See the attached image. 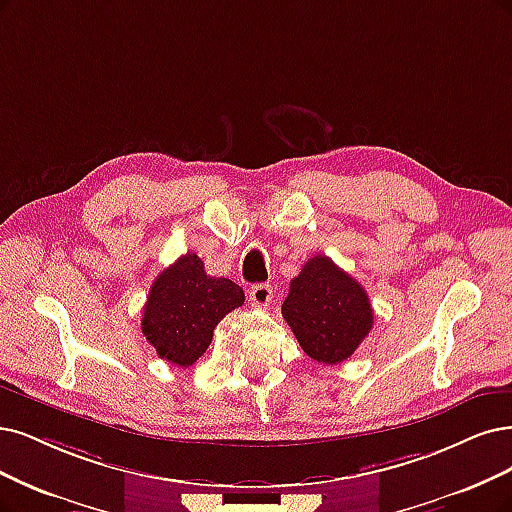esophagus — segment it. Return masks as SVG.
I'll list each match as a JSON object with an SVG mask.
<instances>
[{"mask_svg":"<svg viewBox=\"0 0 512 512\" xmlns=\"http://www.w3.org/2000/svg\"><path fill=\"white\" fill-rule=\"evenodd\" d=\"M273 298V288L269 284H256L250 288V301L256 307H267Z\"/></svg>","mask_w":512,"mask_h":512,"instance_id":"obj_1","label":"esophagus"}]
</instances>
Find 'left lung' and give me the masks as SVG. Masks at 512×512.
Wrapping results in <instances>:
<instances>
[{
	"mask_svg": "<svg viewBox=\"0 0 512 512\" xmlns=\"http://www.w3.org/2000/svg\"><path fill=\"white\" fill-rule=\"evenodd\" d=\"M281 315L305 354L324 364H341L354 354L375 317L364 288L322 254L290 281Z\"/></svg>",
	"mask_w": 512,
	"mask_h": 512,
	"instance_id": "1",
	"label": "left lung"
}]
</instances>
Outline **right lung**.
Segmentation results:
<instances>
[{"instance_id": "obj_1", "label": "right lung", "mask_w": 512, "mask_h": 512, "mask_svg": "<svg viewBox=\"0 0 512 512\" xmlns=\"http://www.w3.org/2000/svg\"><path fill=\"white\" fill-rule=\"evenodd\" d=\"M243 301L235 281L207 275L203 260L188 252L154 279L142 332L158 356L186 368L205 354L222 317Z\"/></svg>"}]
</instances>
